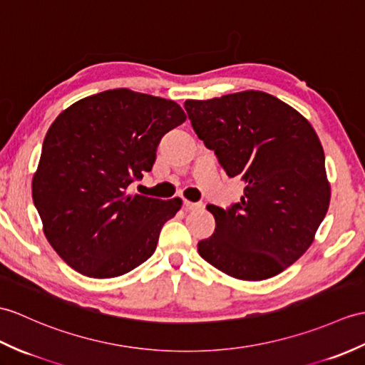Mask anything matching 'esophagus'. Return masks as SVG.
I'll return each instance as SVG.
<instances>
[{"instance_id":"1","label":"esophagus","mask_w":365,"mask_h":365,"mask_svg":"<svg viewBox=\"0 0 365 365\" xmlns=\"http://www.w3.org/2000/svg\"><path fill=\"white\" fill-rule=\"evenodd\" d=\"M203 207L202 202H190V200H183V208L186 211H192V210H200Z\"/></svg>"}]
</instances>
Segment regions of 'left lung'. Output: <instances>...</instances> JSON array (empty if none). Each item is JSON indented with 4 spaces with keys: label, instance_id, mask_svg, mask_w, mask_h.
Here are the masks:
<instances>
[{
    "label": "left lung",
    "instance_id": "1",
    "mask_svg": "<svg viewBox=\"0 0 365 365\" xmlns=\"http://www.w3.org/2000/svg\"><path fill=\"white\" fill-rule=\"evenodd\" d=\"M191 125L228 177L245 183L241 202L221 208L199 255L224 274L258 282L308 250L329 205L317 133L291 106L262 91L185 101Z\"/></svg>",
    "mask_w": 365,
    "mask_h": 365
}]
</instances>
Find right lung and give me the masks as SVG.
<instances>
[{
  "instance_id": "add662e5",
  "label": "right lung",
  "mask_w": 365,
  "mask_h": 365,
  "mask_svg": "<svg viewBox=\"0 0 365 365\" xmlns=\"http://www.w3.org/2000/svg\"><path fill=\"white\" fill-rule=\"evenodd\" d=\"M186 115L174 101L127 88L68 107L51 124L32 179V199L48 242L91 278L130 272L155 252L179 197L129 196L155 162L163 135Z\"/></svg>"
}]
</instances>
